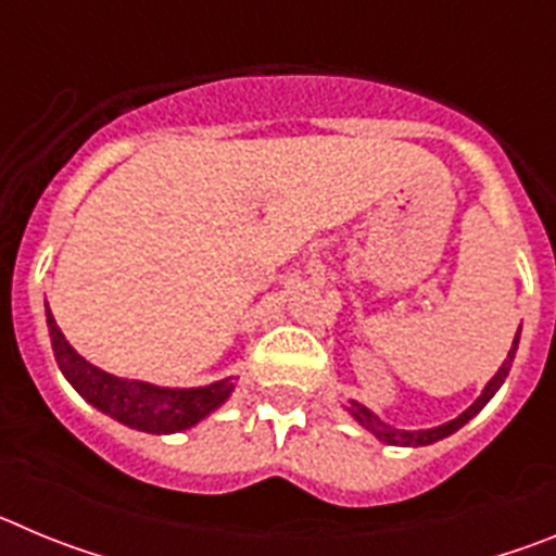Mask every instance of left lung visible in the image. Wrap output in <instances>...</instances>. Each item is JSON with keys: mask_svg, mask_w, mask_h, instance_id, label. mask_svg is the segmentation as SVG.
Listing matches in <instances>:
<instances>
[{"mask_svg": "<svg viewBox=\"0 0 556 556\" xmlns=\"http://www.w3.org/2000/svg\"><path fill=\"white\" fill-rule=\"evenodd\" d=\"M518 342H520V328H518V333H515L513 348H509L507 358H504V365L498 367V372H495V376L490 378L488 384H484V390H481V395L476 397L473 404H470L468 409L462 412L459 417L448 420V424L434 426V429H417V431L395 429V426L384 424V420H381V417H378L376 412H370L365 404H358V401H348V406H345L348 415H351L358 426H365V429L370 431V434L376 437V440H381V443H384V445H401V448H420V445L440 443V440L451 437V434H454V431H459L462 426L468 424V420H473V417L479 415V412L490 404V397H493L495 392L501 390V384L507 381L509 370H513V362H515V351H518Z\"/></svg>", "mask_w": 556, "mask_h": 556, "instance_id": "left-lung-1", "label": "left lung"}]
</instances>
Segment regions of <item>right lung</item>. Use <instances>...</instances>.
Wrapping results in <instances>:
<instances>
[{
  "label": "right lung",
  "instance_id": "obj_1",
  "mask_svg": "<svg viewBox=\"0 0 556 556\" xmlns=\"http://www.w3.org/2000/svg\"><path fill=\"white\" fill-rule=\"evenodd\" d=\"M47 328L52 339V353L63 378L75 387L83 401L113 417L127 429L147 434H178L198 426L219 409L233 392V376L203 387H159L150 381L122 378L91 365L75 348L68 345L55 317L47 306Z\"/></svg>",
  "mask_w": 556,
  "mask_h": 556
}]
</instances>
